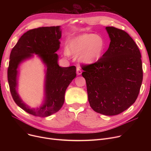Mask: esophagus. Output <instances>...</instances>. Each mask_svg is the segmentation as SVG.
I'll return each mask as SVG.
<instances>
[{
    "mask_svg": "<svg viewBox=\"0 0 151 151\" xmlns=\"http://www.w3.org/2000/svg\"><path fill=\"white\" fill-rule=\"evenodd\" d=\"M76 73H77L78 75H81L82 71H81L80 68H79V67L77 68V69H76Z\"/></svg>",
    "mask_w": 151,
    "mask_h": 151,
    "instance_id": "34e87169",
    "label": "esophagus"
}]
</instances>
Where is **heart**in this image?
<instances>
[{
  "label": "heart",
  "instance_id": "heart-1",
  "mask_svg": "<svg viewBox=\"0 0 151 151\" xmlns=\"http://www.w3.org/2000/svg\"><path fill=\"white\" fill-rule=\"evenodd\" d=\"M104 50L105 42L101 37L95 34H84L71 40L68 47L64 48V54L68 56L71 54H79L80 62L90 64L101 58Z\"/></svg>",
  "mask_w": 151,
  "mask_h": 151
}]
</instances>
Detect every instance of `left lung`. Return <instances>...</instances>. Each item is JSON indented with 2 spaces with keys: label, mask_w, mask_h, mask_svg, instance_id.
<instances>
[{
  "label": "left lung",
  "mask_w": 151,
  "mask_h": 151,
  "mask_svg": "<svg viewBox=\"0 0 151 151\" xmlns=\"http://www.w3.org/2000/svg\"><path fill=\"white\" fill-rule=\"evenodd\" d=\"M110 38L108 50L96 62L83 65L88 101L95 111L114 116L136 101L142 81L141 55L126 32L106 27Z\"/></svg>",
  "instance_id": "1"
}]
</instances>
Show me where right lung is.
Wrapping results in <instances>:
<instances>
[{
	"instance_id": "add662e5",
	"label": "right lung",
	"mask_w": 151,
	"mask_h": 151,
	"mask_svg": "<svg viewBox=\"0 0 151 151\" xmlns=\"http://www.w3.org/2000/svg\"><path fill=\"white\" fill-rule=\"evenodd\" d=\"M62 36L60 26L42 27L28 30L19 39L12 49L8 68L9 82L12 96L21 109L38 117H46L58 112L64 103L67 88L76 77V67H62L58 64ZM37 55L45 66L44 99L35 109L24 102L17 92L19 67L22 62Z\"/></svg>"
}]
</instances>
